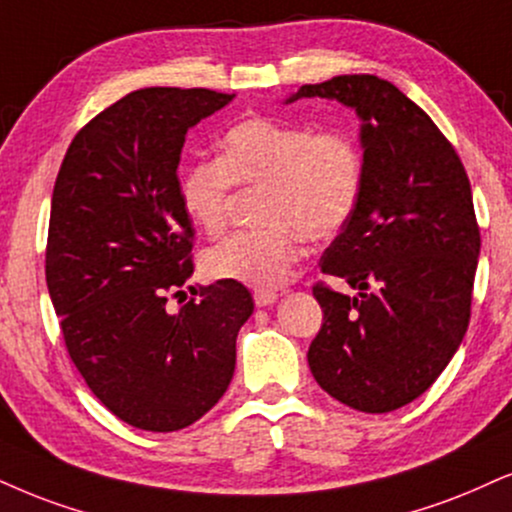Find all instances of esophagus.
Returning a JSON list of instances; mask_svg holds the SVG:
<instances>
[{"label": "esophagus", "instance_id": "34e87169", "mask_svg": "<svg viewBox=\"0 0 512 512\" xmlns=\"http://www.w3.org/2000/svg\"><path fill=\"white\" fill-rule=\"evenodd\" d=\"M277 299H280V294H277V292H268V289H258V292H254V301H256L258 308L273 306Z\"/></svg>", "mask_w": 512, "mask_h": 512}]
</instances>
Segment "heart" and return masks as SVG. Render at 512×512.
Segmentation results:
<instances>
[{
    "mask_svg": "<svg viewBox=\"0 0 512 512\" xmlns=\"http://www.w3.org/2000/svg\"><path fill=\"white\" fill-rule=\"evenodd\" d=\"M232 185L261 187L254 230H239L206 251L218 280L282 287L304 254V237L330 239L349 223L363 192V154L342 130L315 132L268 116L225 130L218 161L192 163L180 178V206L206 235L227 223Z\"/></svg>",
    "mask_w": 512,
    "mask_h": 512,
    "instance_id": "heart-1",
    "label": "heart"
}]
</instances>
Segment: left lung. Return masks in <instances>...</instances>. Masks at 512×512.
<instances>
[{
  "label": "left lung",
  "instance_id": "1",
  "mask_svg": "<svg viewBox=\"0 0 512 512\" xmlns=\"http://www.w3.org/2000/svg\"><path fill=\"white\" fill-rule=\"evenodd\" d=\"M337 99L361 118L363 192L327 246L315 285L323 327L308 349L315 382L363 413H389L432 387L470 323L479 227L468 173L432 118L377 75H337L296 99Z\"/></svg>",
  "mask_w": 512,
  "mask_h": 512
}]
</instances>
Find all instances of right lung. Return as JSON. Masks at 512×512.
Listing matches in <instances>:
<instances>
[{
	"mask_svg": "<svg viewBox=\"0 0 512 512\" xmlns=\"http://www.w3.org/2000/svg\"><path fill=\"white\" fill-rule=\"evenodd\" d=\"M232 99L204 87L125 94L75 135L56 175L47 287L63 342L92 394L137 430H182L216 406L254 313L230 280L168 308L192 275L178 192L187 130Z\"/></svg>",
	"mask_w": 512,
	"mask_h": 512,
	"instance_id": "add662e5",
	"label": "right lung"
}]
</instances>
